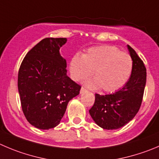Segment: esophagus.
<instances>
[{
	"instance_id": "obj_1",
	"label": "esophagus",
	"mask_w": 159,
	"mask_h": 159,
	"mask_svg": "<svg viewBox=\"0 0 159 159\" xmlns=\"http://www.w3.org/2000/svg\"><path fill=\"white\" fill-rule=\"evenodd\" d=\"M85 92H87V90H86L85 87H81V89H80V93H85Z\"/></svg>"
}]
</instances>
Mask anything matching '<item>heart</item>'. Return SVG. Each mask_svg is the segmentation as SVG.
Here are the masks:
<instances>
[{
  "label": "heart",
  "mask_w": 159,
  "mask_h": 159,
  "mask_svg": "<svg viewBox=\"0 0 159 159\" xmlns=\"http://www.w3.org/2000/svg\"><path fill=\"white\" fill-rule=\"evenodd\" d=\"M69 74L74 81H80L93 75L87 81L91 89L101 87L112 93L122 88L129 80L133 69V60L127 53L121 52L112 46L89 48L80 56L75 54L69 62Z\"/></svg>",
  "instance_id": "heart-1"
}]
</instances>
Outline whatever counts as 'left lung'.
Returning a JSON list of instances; mask_svg holds the SVG:
<instances>
[{"instance_id": "8db88e82", "label": "left lung", "mask_w": 159, "mask_h": 159, "mask_svg": "<svg viewBox=\"0 0 159 159\" xmlns=\"http://www.w3.org/2000/svg\"><path fill=\"white\" fill-rule=\"evenodd\" d=\"M127 48L133 60L129 80L114 93H96L94 104L89 110L95 123L105 129H117L126 125L137 115L141 105L146 85V68L136 51L129 45Z\"/></svg>"}]
</instances>
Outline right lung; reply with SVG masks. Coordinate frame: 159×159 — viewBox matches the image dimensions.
<instances>
[{"mask_svg":"<svg viewBox=\"0 0 159 159\" xmlns=\"http://www.w3.org/2000/svg\"><path fill=\"white\" fill-rule=\"evenodd\" d=\"M66 38H45L24 58L18 75L22 111L32 126L49 129L60 123L70 100L81 87L67 75L60 48Z\"/></svg>","mask_w":159,"mask_h":159,"instance_id":"add662e5","label":"right lung"}]
</instances>
